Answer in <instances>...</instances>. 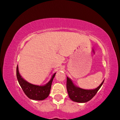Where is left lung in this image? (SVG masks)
Returning <instances> with one entry per match:
<instances>
[{"instance_id":"8db88e82","label":"left lung","mask_w":120,"mask_h":120,"mask_svg":"<svg viewBox=\"0 0 120 120\" xmlns=\"http://www.w3.org/2000/svg\"><path fill=\"white\" fill-rule=\"evenodd\" d=\"M104 80L94 89H84L76 86L71 79L67 77V89L69 98L72 101L78 103H86L94 97L101 88Z\"/></svg>"}]
</instances>
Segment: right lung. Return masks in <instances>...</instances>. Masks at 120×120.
I'll list each match as a JSON object with an SVG mask.
<instances>
[{
  "instance_id": "right-lung-1",
  "label": "right lung",
  "mask_w": 120,
  "mask_h": 120,
  "mask_svg": "<svg viewBox=\"0 0 120 120\" xmlns=\"http://www.w3.org/2000/svg\"><path fill=\"white\" fill-rule=\"evenodd\" d=\"M56 73L53 75L51 80L44 86H38L29 83L24 80L20 75L18 65L16 68V76L19 84L24 92L28 98L33 100L42 101L49 95L53 79Z\"/></svg>"
}]
</instances>
